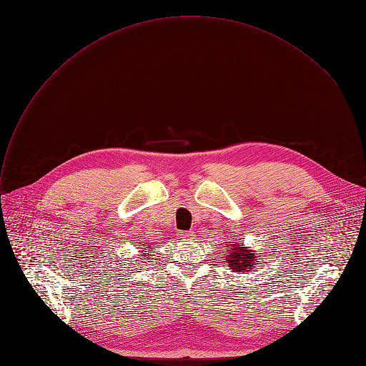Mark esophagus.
I'll list each match as a JSON object with an SVG mask.
<instances>
[{"instance_id":"34e87169","label":"esophagus","mask_w":366,"mask_h":366,"mask_svg":"<svg viewBox=\"0 0 366 366\" xmlns=\"http://www.w3.org/2000/svg\"><path fill=\"white\" fill-rule=\"evenodd\" d=\"M194 234L191 232H179L178 233V237L182 239V240H187V239H191Z\"/></svg>"}]
</instances>
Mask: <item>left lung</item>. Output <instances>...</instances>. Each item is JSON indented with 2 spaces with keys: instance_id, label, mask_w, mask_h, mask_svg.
<instances>
[{
  "instance_id": "left-lung-1",
  "label": "left lung",
  "mask_w": 366,
  "mask_h": 366,
  "mask_svg": "<svg viewBox=\"0 0 366 366\" xmlns=\"http://www.w3.org/2000/svg\"><path fill=\"white\" fill-rule=\"evenodd\" d=\"M226 254V265H229L234 272H247L252 269V264H254V256L249 249H244L243 244H229Z\"/></svg>"
}]
</instances>
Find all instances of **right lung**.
I'll return each mask as SVG.
<instances>
[{
  "label": "right lung",
  "instance_id": "right-lung-1",
  "mask_svg": "<svg viewBox=\"0 0 366 366\" xmlns=\"http://www.w3.org/2000/svg\"><path fill=\"white\" fill-rule=\"evenodd\" d=\"M144 246H147V244H144ZM143 252H149V253H152L150 250H146V249H143ZM139 256H142V254H139Z\"/></svg>",
  "mask_w": 366,
  "mask_h": 366
}]
</instances>
